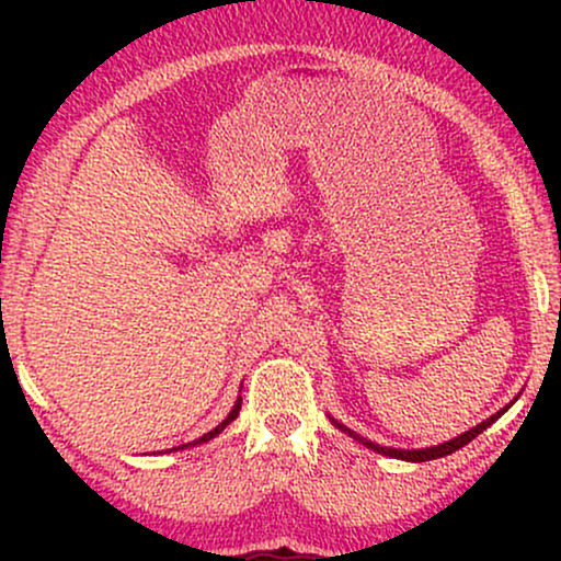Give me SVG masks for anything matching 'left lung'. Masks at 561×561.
Masks as SVG:
<instances>
[{"instance_id": "obj_1", "label": "left lung", "mask_w": 561, "mask_h": 561, "mask_svg": "<svg viewBox=\"0 0 561 561\" xmlns=\"http://www.w3.org/2000/svg\"><path fill=\"white\" fill-rule=\"evenodd\" d=\"M512 405V403H508ZM506 405V409H508ZM506 409H501V411H495V414L491 416V420H485V422H480L478 427H472V430H467L465 435H459V437H454V440H446V443H440V446H430V448H414V450H405V448H388V446H377V443H371V440H366V437H362V435H356L353 433L351 427H345V424H340V422H334L332 416V424L337 430H343L345 435H351L353 440H358V443H364L366 448H371V450H377V454H382V456H392V459H403V461H433V459H440V456H448V454H454V450H459V448H465L469 440H474V437H478L482 430H488L491 427V424L499 420L501 414H504Z\"/></svg>"}]
</instances>
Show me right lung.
<instances>
[{
	"mask_svg": "<svg viewBox=\"0 0 561 561\" xmlns=\"http://www.w3.org/2000/svg\"><path fill=\"white\" fill-rule=\"evenodd\" d=\"M240 405H242V398H237V403H234V409H231L229 411V416H227V420H224L221 424H218V427H214V430H210V433H205L203 437H199V440H192V443H184V446H179V448H171V450H184V448H192V446H199V443H208V440H214V437L218 435V433H221V430L224 427H227V424L229 422H234L237 420V414H240Z\"/></svg>",
	"mask_w": 561,
	"mask_h": 561,
	"instance_id": "1",
	"label": "right lung"
}]
</instances>
